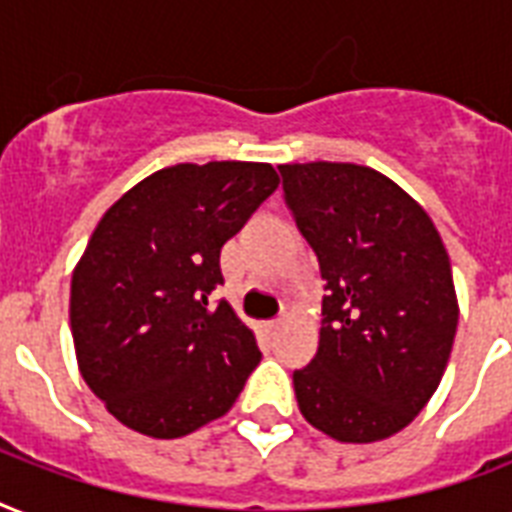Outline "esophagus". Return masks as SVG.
<instances>
[{"label": "esophagus", "instance_id": "34e87169", "mask_svg": "<svg viewBox=\"0 0 512 512\" xmlns=\"http://www.w3.org/2000/svg\"><path fill=\"white\" fill-rule=\"evenodd\" d=\"M281 327V319H273V321H265L263 324V329L265 332H268V335H273V332H276V329Z\"/></svg>", "mask_w": 512, "mask_h": 512}]
</instances>
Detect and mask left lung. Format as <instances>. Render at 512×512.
<instances>
[{
  "mask_svg": "<svg viewBox=\"0 0 512 512\" xmlns=\"http://www.w3.org/2000/svg\"><path fill=\"white\" fill-rule=\"evenodd\" d=\"M284 201L319 257V350L295 369L297 406L345 444L380 441L422 412L457 335V295L428 212L358 164H281Z\"/></svg>",
  "mask_w": 512,
  "mask_h": 512,
  "instance_id": "left-lung-1",
  "label": "left lung"
}]
</instances>
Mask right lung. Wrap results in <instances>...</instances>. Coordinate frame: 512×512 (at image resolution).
<instances>
[{
  "label": "right lung",
  "instance_id": "obj_1",
  "mask_svg": "<svg viewBox=\"0 0 512 512\" xmlns=\"http://www.w3.org/2000/svg\"><path fill=\"white\" fill-rule=\"evenodd\" d=\"M279 185L271 164H175L124 193L71 279L84 382L127 428L180 438L223 417L260 364L225 300L220 249Z\"/></svg>",
  "mask_w": 512,
  "mask_h": 512
}]
</instances>
